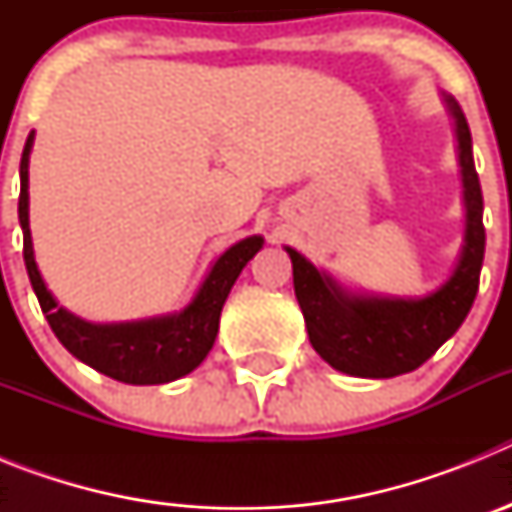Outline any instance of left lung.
Instances as JSON below:
<instances>
[{
	"label": "left lung",
	"mask_w": 512,
	"mask_h": 512,
	"mask_svg": "<svg viewBox=\"0 0 512 512\" xmlns=\"http://www.w3.org/2000/svg\"><path fill=\"white\" fill-rule=\"evenodd\" d=\"M443 104L454 120L464 238L454 271L441 287L423 297L364 295L343 287L292 246H284L292 259L295 295L312 348L333 369L351 377L390 379L418 369L459 330L477 297L479 271L485 261L482 187L474 169L467 117L449 94H443Z\"/></svg>",
	"instance_id": "left-lung-1"
}]
</instances>
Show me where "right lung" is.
<instances>
[{
    "instance_id": "1",
    "label": "right lung",
    "mask_w": 512,
    "mask_h": 512,
    "mask_svg": "<svg viewBox=\"0 0 512 512\" xmlns=\"http://www.w3.org/2000/svg\"><path fill=\"white\" fill-rule=\"evenodd\" d=\"M35 130L27 135L25 151L20 161V215L22 228V256H25L27 277L35 289L43 315L53 328L58 341L69 354L84 361L87 366L107 377L125 384H166L179 377H187L210 354L217 338L220 312L235 279L243 266L261 251L264 238L248 235L233 243L212 261L210 271L197 287L192 300L179 312L156 315L146 320H128V323H89L66 307L58 305L51 289L45 287L40 269L35 264L33 235H30V151H33Z\"/></svg>"
}]
</instances>
